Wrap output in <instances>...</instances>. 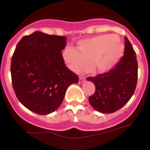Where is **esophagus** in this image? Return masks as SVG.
I'll return each mask as SVG.
<instances>
[{
  "label": "esophagus",
  "instance_id": "obj_1",
  "mask_svg": "<svg viewBox=\"0 0 150 150\" xmlns=\"http://www.w3.org/2000/svg\"><path fill=\"white\" fill-rule=\"evenodd\" d=\"M86 79V78L84 76H79V83H82L84 82V80Z\"/></svg>",
  "mask_w": 150,
  "mask_h": 150
}]
</instances>
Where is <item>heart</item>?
Returning <instances> with one entry per match:
<instances>
[{"instance_id":"1","label":"heart","mask_w":150,"mask_h":150,"mask_svg":"<svg viewBox=\"0 0 150 150\" xmlns=\"http://www.w3.org/2000/svg\"><path fill=\"white\" fill-rule=\"evenodd\" d=\"M77 50L67 47L63 52V59L69 68L80 73L91 68L97 73H106L112 70L124 54V45L115 34H104L79 41Z\"/></svg>"}]
</instances>
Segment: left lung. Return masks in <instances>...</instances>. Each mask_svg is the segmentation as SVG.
I'll list each match as a JSON object with an SVG mask.
<instances>
[{
	"label": "left lung",
	"instance_id": "8db88e82",
	"mask_svg": "<svg viewBox=\"0 0 150 150\" xmlns=\"http://www.w3.org/2000/svg\"><path fill=\"white\" fill-rule=\"evenodd\" d=\"M95 84L94 95L88 101L94 109L103 113H112L126 104L134 95L137 82L136 52L125 37L124 56L112 70L87 78Z\"/></svg>",
	"mask_w": 150,
	"mask_h": 150
}]
</instances>
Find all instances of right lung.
Instances as JSON below:
<instances>
[{"mask_svg":"<svg viewBox=\"0 0 150 150\" xmlns=\"http://www.w3.org/2000/svg\"><path fill=\"white\" fill-rule=\"evenodd\" d=\"M66 37L36 31L24 36L11 60L12 84L18 100L40 115L54 112L70 85L79 78L64 64Z\"/></svg>","mask_w":150,"mask_h":150,"instance_id":"right-lung-1","label":"right lung"}]
</instances>
